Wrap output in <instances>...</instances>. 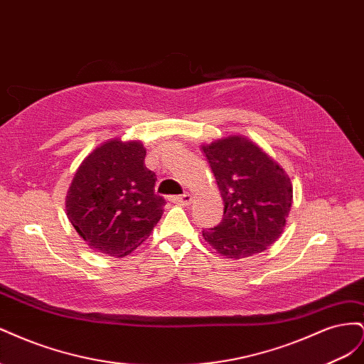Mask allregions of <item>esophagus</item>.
<instances>
[{"mask_svg":"<svg viewBox=\"0 0 364 364\" xmlns=\"http://www.w3.org/2000/svg\"><path fill=\"white\" fill-rule=\"evenodd\" d=\"M173 203H178V205H182V206H190L191 202H193V196L191 194H183V196H176L171 199Z\"/></svg>","mask_w":364,"mask_h":364,"instance_id":"esophagus-1","label":"esophagus"}]
</instances>
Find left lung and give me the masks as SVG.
Here are the masks:
<instances>
[{"instance_id":"1","label":"left lung","mask_w":364,"mask_h":364,"mask_svg":"<svg viewBox=\"0 0 364 364\" xmlns=\"http://www.w3.org/2000/svg\"><path fill=\"white\" fill-rule=\"evenodd\" d=\"M225 202L223 220L202 230L217 253L230 259L257 255L277 241L293 203L289 174L255 142L230 135L203 144Z\"/></svg>"}]
</instances>
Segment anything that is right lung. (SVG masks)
<instances>
[{"mask_svg": "<svg viewBox=\"0 0 364 364\" xmlns=\"http://www.w3.org/2000/svg\"><path fill=\"white\" fill-rule=\"evenodd\" d=\"M141 141L109 139L77 168L67 193V215L94 252L123 258L151 234L165 200L155 194L156 174L144 165Z\"/></svg>", "mask_w": 364, "mask_h": 364, "instance_id": "obj_1", "label": "right lung"}]
</instances>
